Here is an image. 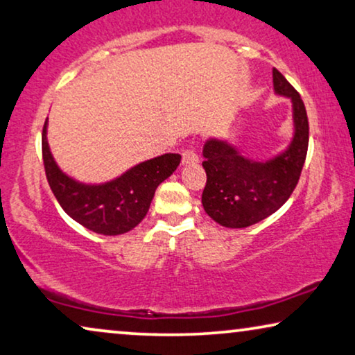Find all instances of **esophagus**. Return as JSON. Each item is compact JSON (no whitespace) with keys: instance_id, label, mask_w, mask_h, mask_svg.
<instances>
[{"instance_id":"obj_1","label":"esophagus","mask_w":355,"mask_h":355,"mask_svg":"<svg viewBox=\"0 0 355 355\" xmlns=\"http://www.w3.org/2000/svg\"><path fill=\"white\" fill-rule=\"evenodd\" d=\"M199 161L198 154L193 149H184L182 153V164L183 166H189V164H196Z\"/></svg>"}]
</instances>
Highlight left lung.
Returning a JSON list of instances; mask_svg holds the SVG:
<instances>
[{"mask_svg":"<svg viewBox=\"0 0 355 355\" xmlns=\"http://www.w3.org/2000/svg\"><path fill=\"white\" fill-rule=\"evenodd\" d=\"M273 89L293 103L294 135L283 153L267 161H252L225 139L209 138L204 143L202 167L207 182L202 206L222 227L246 228L272 216L288 201L301 177L309 146L306 106L277 69Z\"/></svg>","mask_w":355,"mask_h":355,"instance_id":"obj_1","label":"left lung"}]
</instances>
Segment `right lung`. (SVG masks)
<instances>
[{
  "mask_svg": "<svg viewBox=\"0 0 355 355\" xmlns=\"http://www.w3.org/2000/svg\"><path fill=\"white\" fill-rule=\"evenodd\" d=\"M48 119L42 135L44 172L58 202L80 225L94 233L116 236L127 233L143 220L156 188L177 171L182 156L162 154L139 162L111 182L88 184L73 180L58 167L46 139Z\"/></svg>",
  "mask_w": 355,
  "mask_h": 355,
  "instance_id": "obj_1",
  "label": "right lung"
}]
</instances>
